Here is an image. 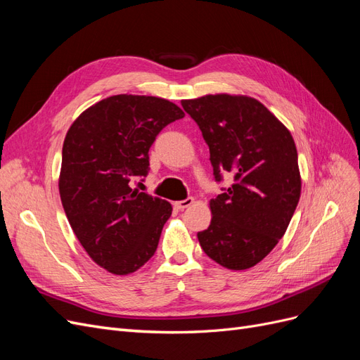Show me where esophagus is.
<instances>
[{
  "mask_svg": "<svg viewBox=\"0 0 360 360\" xmlns=\"http://www.w3.org/2000/svg\"><path fill=\"white\" fill-rule=\"evenodd\" d=\"M192 204H193V198H192V197H188L186 200H181V201L174 202V205H176V209H179V210L188 209V207H189V205H192Z\"/></svg>",
  "mask_w": 360,
  "mask_h": 360,
  "instance_id": "obj_1",
  "label": "esophagus"
}]
</instances>
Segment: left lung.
Returning a JSON list of instances; mask_svg holds the SVG:
<instances>
[{"label":"left lung","mask_w":360,"mask_h":360,"mask_svg":"<svg viewBox=\"0 0 360 360\" xmlns=\"http://www.w3.org/2000/svg\"><path fill=\"white\" fill-rule=\"evenodd\" d=\"M210 150L217 183H234L210 200L212 222L198 233L204 252L231 270L259 263L287 226L300 198L297 150L288 129L248 96L209 94L181 101Z\"/></svg>","instance_id":"obj_1"}]
</instances>
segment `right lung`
<instances>
[{"instance_id":"right-lung-1","label":"right lung","mask_w":360,"mask_h":360,"mask_svg":"<svg viewBox=\"0 0 360 360\" xmlns=\"http://www.w3.org/2000/svg\"><path fill=\"white\" fill-rule=\"evenodd\" d=\"M183 117L160 97L117 94L84 111L64 139V212L86 254L114 275L134 274L156 252L172 207L132 189V180L148 174L160 130Z\"/></svg>"}]
</instances>
